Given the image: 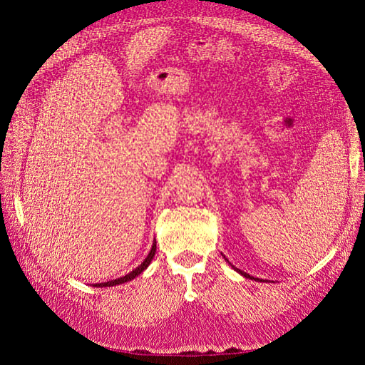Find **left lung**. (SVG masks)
<instances>
[{
    "mask_svg": "<svg viewBox=\"0 0 365 365\" xmlns=\"http://www.w3.org/2000/svg\"><path fill=\"white\" fill-rule=\"evenodd\" d=\"M224 257H225V256H224ZM233 268H235V269H236V271H237L239 274H242V275H244V277H247V279H251V280L254 279V277H251V275H250V274H247V272H244V271H240V269H237L236 267H233ZM254 280H257V282H259V279H254ZM260 282H262V280H260Z\"/></svg>",
    "mask_w": 365,
    "mask_h": 365,
    "instance_id": "obj_1",
    "label": "left lung"
}]
</instances>
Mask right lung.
<instances>
[{"mask_svg":"<svg viewBox=\"0 0 365 365\" xmlns=\"http://www.w3.org/2000/svg\"><path fill=\"white\" fill-rule=\"evenodd\" d=\"M155 252H157V242H153V245H152L150 252L148 254V257H146L145 260H143V263H141V264H138V268H135L134 271H130L129 274H126L125 277H120V279H115V280H111V282H105V283H96L94 286H97V288H106V286H117V284L126 283V282H130L132 279L138 277V275L149 267L150 262H152V259H153V256H155Z\"/></svg>","mask_w":365,"mask_h":365,"instance_id":"right-lung-1","label":"right lung"}]
</instances>
